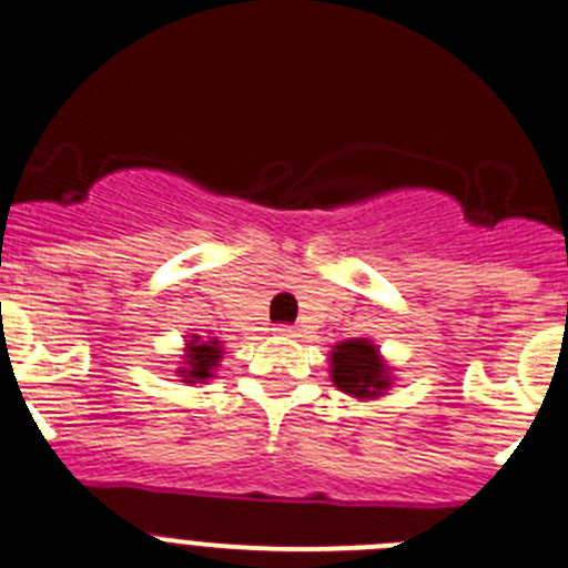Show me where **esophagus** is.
<instances>
[{"label": "esophagus", "mask_w": 568, "mask_h": 568, "mask_svg": "<svg viewBox=\"0 0 568 568\" xmlns=\"http://www.w3.org/2000/svg\"><path fill=\"white\" fill-rule=\"evenodd\" d=\"M274 333H277L280 338H296V335H300V329L291 327V324H280V327H274Z\"/></svg>", "instance_id": "esophagus-1"}]
</instances>
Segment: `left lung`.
<instances>
[{"mask_svg":"<svg viewBox=\"0 0 568 568\" xmlns=\"http://www.w3.org/2000/svg\"><path fill=\"white\" fill-rule=\"evenodd\" d=\"M329 379L352 399L372 402L394 388V366L372 338H349L329 352Z\"/></svg>","mask_w":568,"mask_h":568,"instance_id":"left-lung-1","label":"left lung"}]
</instances>
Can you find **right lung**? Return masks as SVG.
Returning a JSON list of instances; mask_svg holds the SVG:
<instances>
[{
    "label": "right lung",
    "instance_id": "obj_1",
    "mask_svg": "<svg viewBox=\"0 0 568 568\" xmlns=\"http://www.w3.org/2000/svg\"><path fill=\"white\" fill-rule=\"evenodd\" d=\"M185 355L178 366L180 383H207L211 377H216V368L222 366V341L213 338V335H185Z\"/></svg>",
    "mask_w": 568,
    "mask_h": 568
}]
</instances>
